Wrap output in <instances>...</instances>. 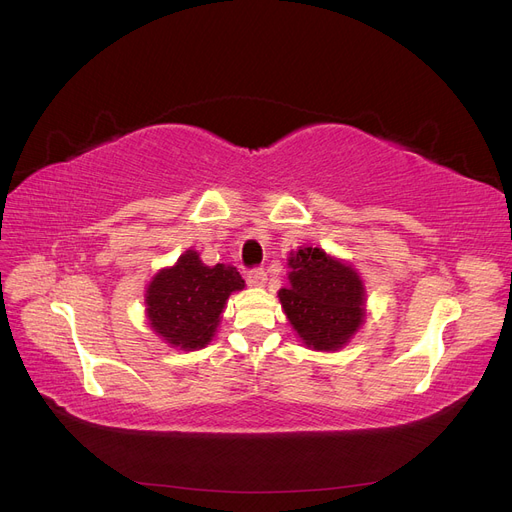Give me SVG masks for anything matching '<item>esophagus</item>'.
<instances>
[{"label": "esophagus", "instance_id": "obj_1", "mask_svg": "<svg viewBox=\"0 0 512 512\" xmlns=\"http://www.w3.org/2000/svg\"><path fill=\"white\" fill-rule=\"evenodd\" d=\"M248 283L256 285V288H262V285L267 283V271H264V269H252L248 273Z\"/></svg>", "mask_w": 512, "mask_h": 512}]
</instances>
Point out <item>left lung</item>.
<instances>
[{
  "label": "left lung",
  "instance_id": "1",
  "mask_svg": "<svg viewBox=\"0 0 512 512\" xmlns=\"http://www.w3.org/2000/svg\"><path fill=\"white\" fill-rule=\"evenodd\" d=\"M290 285L279 300L300 338L319 351H336L363 317V285L351 264L319 248H302L290 258Z\"/></svg>",
  "mask_w": 512,
  "mask_h": 512
}]
</instances>
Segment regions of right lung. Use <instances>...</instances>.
Instances as JSON below:
<instances>
[{"instance_id": "right-lung-1", "label": "right lung", "mask_w": 512, "mask_h": 512, "mask_svg": "<svg viewBox=\"0 0 512 512\" xmlns=\"http://www.w3.org/2000/svg\"><path fill=\"white\" fill-rule=\"evenodd\" d=\"M235 267H206L189 250L172 269L155 275L147 290V313L153 330L180 349L208 344L216 332L224 302L243 288Z\"/></svg>"}]
</instances>
